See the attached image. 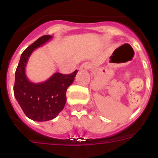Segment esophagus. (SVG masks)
<instances>
[{"instance_id":"34e87169","label":"esophagus","mask_w":158,"mask_h":158,"mask_svg":"<svg viewBox=\"0 0 158 158\" xmlns=\"http://www.w3.org/2000/svg\"><path fill=\"white\" fill-rule=\"evenodd\" d=\"M90 69V65L88 63H83L80 66V70L81 71H87Z\"/></svg>"}]
</instances>
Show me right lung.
<instances>
[{"mask_svg": "<svg viewBox=\"0 0 158 158\" xmlns=\"http://www.w3.org/2000/svg\"><path fill=\"white\" fill-rule=\"evenodd\" d=\"M52 36L47 35L38 39L21 54L15 73L14 95L26 116L34 121L51 120L64 108L66 90L74 81L77 70L71 74L55 73L42 83H32L25 73L27 60L35 49L43 46Z\"/></svg>", "mask_w": 158, "mask_h": 158, "instance_id": "1", "label": "right lung"}]
</instances>
